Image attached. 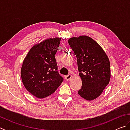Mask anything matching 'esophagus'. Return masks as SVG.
<instances>
[{"instance_id": "34e87169", "label": "esophagus", "mask_w": 130, "mask_h": 130, "mask_svg": "<svg viewBox=\"0 0 130 130\" xmlns=\"http://www.w3.org/2000/svg\"><path fill=\"white\" fill-rule=\"evenodd\" d=\"M71 77H72V75L70 74H68V75H67V76H65V80H67V81H68V80H69L70 78H71Z\"/></svg>"}]
</instances>
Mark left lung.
Here are the masks:
<instances>
[{
    "instance_id": "obj_1",
    "label": "left lung",
    "mask_w": 130,
    "mask_h": 130,
    "mask_svg": "<svg viewBox=\"0 0 130 130\" xmlns=\"http://www.w3.org/2000/svg\"><path fill=\"white\" fill-rule=\"evenodd\" d=\"M68 43L77 57L82 86L78 93L87 100L96 99L111 77L109 59L100 46L89 37H72Z\"/></svg>"
}]
</instances>
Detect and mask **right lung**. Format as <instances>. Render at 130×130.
I'll return each instance as SVG.
<instances>
[{"mask_svg":"<svg viewBox=\"0 0 130 130\" xmlns=\"http://www.w3.org/2000/svg\"><path fill=\"white\" fill-rule=\"evenodd\" d=\"M61 38L46 39L28 52L21 68V77L26 89L32 95L43 99L53 93L63 81L57 71L55 58Z\"/></svg>","mask_w":130,"mask_h":130,"instance_id":"add662e5","label":"right lung"}]
</instances>
